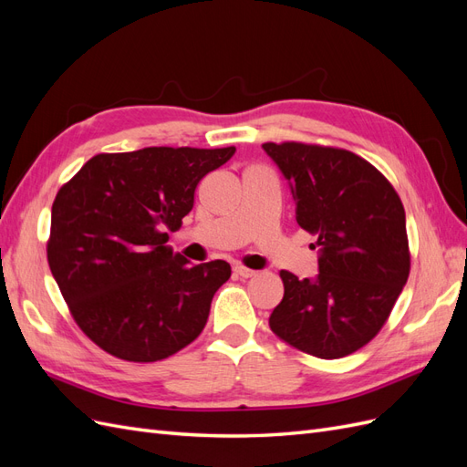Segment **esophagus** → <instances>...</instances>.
<instances>
[{"label":"esophagus","instance_id":"34e87169","mask_svg":"<svg viewBox=\"0 0 467 467\" xmlns=\"http://www.w3.org/2000/svg\"><path fill=\"white\" fill-rule=\"evenodd\" d=\"M234 271H235L237 276H242V278H251V276L257 275V271H253V268H247V266H235Z\"/></svg>","mask_w":467,"mask_h":467}]
</instances>
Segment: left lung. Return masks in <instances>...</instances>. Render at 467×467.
<instances>
[{"mask_svg":"<svg viewBox=\"0 0 467 467\" xmlns=\"http://www.w3.org/2000/svg\"><path fill=\"white\" fill-rule=\"evenodd\" d=\"M263 150L288 181L296 222L319 245L314 280L280 271L285 296L268 325L307 355L347 357L384 327L411 268L400 194L348 150L302 142Z\"/></svg>","mask_w":467,"mask_h":467,"instance_id":"1","label":"left lung"}]
</instances>
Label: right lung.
Listing matches in <instances>:
<instances>
[{"label":"right lung","mask_w":467,"mask_h":467,"mask_svg":"<svg viewBox=\"0 0 467 467\" xmlns=\"http://www.w3.org/2000/svg\"><path fill=\"white\" fill-rule=\"evenodd\" d=\"M235 148L99 153L52 204L48 265L79 329L109 355L155 362L204 329L225 261L191 265L165 245L201 179Z\"/></svg>","instance_id":"add662e5"}]
</instances>
